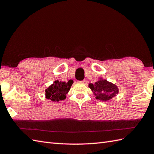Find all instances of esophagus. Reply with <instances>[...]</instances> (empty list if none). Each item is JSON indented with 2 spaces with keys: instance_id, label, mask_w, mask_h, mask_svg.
<instances>
[{
  "instance_id": "esophagus-1",
  "label": "esophagus",
  "mask_w": 154,
  "mask_h": 154,
  "mask_svg": "<svg viewBox=\"0 0 154 154\" xmlns=\"http://www.w3.org/2000/svg\"><path fill=\"white\" fill-rule=\"evenodd\" d=\"M79 83H81V84H85V83H86V81H85V80H83V81H79Z\"/></svg>"
}]
</instances>
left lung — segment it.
Segmentation results:
<instances>
[{
  "instance_id": "left-lung-1",
  "label": "left lung",
  "mask_w": 154,
  "mask_h": 154,
  "mask_svg": "<svg viewBox=\"0 0 154 154\" xmlns=\"http://www.w3.org/2000/svg\"><path fill=\"white\" fill-rule=\"evenodd\" d=\"M89 87L92 91L96 99L102 101H109L112 99L119 93L116 85L100 77L94 84L89 83Z\"/></svg>"
}]
</instances>
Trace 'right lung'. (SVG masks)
<instances>
[{
  "mask_svg": "<svg viewBox=\"0 0 154 154\" xmlns=\"http://www.w3.org/2000/svg\"><path fill=\"white\" fill-rule=\"evenodd\" d=\"M73 81L69 80L67 83L61 82L58 79L48 86L45 90V97L53 102H58L66 99V94L69 91Z\"/></svg>",
  "mask_w": 154,
  "mask_h": 154,
  "instance_id": "right-lung-1",
  "label": "right lung"
}]
</instances>
